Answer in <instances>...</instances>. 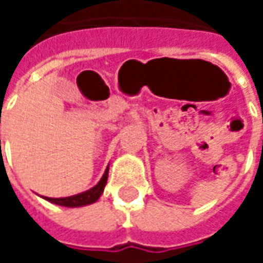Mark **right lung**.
<instances>
[{"label": "right lung", "instance_id": "1", "mask_svg": "<svg viewBox=\"0 0 263 263\" xmlns=\"http://www.w3.org/2000/svg\"><path fill=\"white\" fill-rule=\"evenodd\" d=\"M107 179H108V169L105 171V173H104L103 177H101V180H100L94 187L90 189V190L65 198L48 197V200L50 203L58 204V205H65V207H81V205L96 203L98 198H100V196L103 194L104 187H105V184H107Z\"/></svg>", "mask_w": 263, "mask_h": 263}]
</instances>
